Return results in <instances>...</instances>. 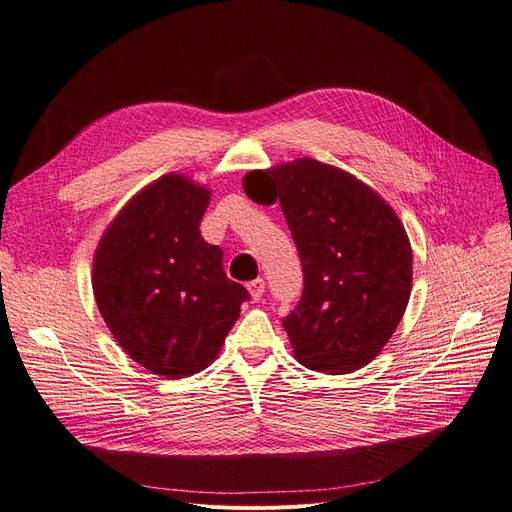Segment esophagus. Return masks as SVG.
<instances>
[{"label":"esophagus","instance_id":"obj_1","mask_svg":"<svg viewBox=\"0 0 512 512\" xmlns=\"http://www.w3.org/2000/svg\"><path fill=\"white\" fill-rule=\"evenodd\" d=\"M249 293H251V298L255 300V302H259L261 298H263V291H266V283H263V278H255V280H251L249 285Z\"/></svg>","mask_w":512,"mask_h":512}]
</instances>
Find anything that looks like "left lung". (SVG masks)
<instances>
[{"label":"left lung","mask_w":512,"mask_h":512,"mask_svg":"<svg viewBox=\"0 0 512 512\" xmlns=\"http://www.w3.org/2000/svg\"><path fill=\"white\" fill-rule=\"evenodd\" d=\"M244 193L280 200L304 270L302 300L283 321L293 357L315 372L368 366L400 325L412 246L398 214L364 180L312 157L251 170Z\"/></svg>","instance_id":"1"}]
</instances>
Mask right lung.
<instances>
[{
    "label": "right lung",
    "mask_w": 512,
    "mask_h": 512,
    "mask_svg": "<svg viewBox=\"0 0 512 512\" xmlns=\"http://www.w3.org/2000/svg\"><path fill=\"white\" fill-rule=\"evenodd\" d=\"M210 195L185 174H163L114 214L93 253V295L110 334L161 378L208 368L249 300L200 234Z\"/></svg>",
    "instance_id": "add662e5"
}]
</instances>
